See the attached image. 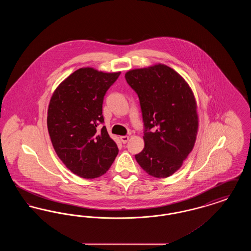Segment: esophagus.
<instances>
[{
	"mask_svg": "<svg viewBox=\"0 0 251 251\" xmlns=\"http://www.w3.org/2000/svg\"><path fill=\"white\" fill-rule=\"evenodd\" d=\"M120 140H121V142H122V143L126 144L128 142V140H129V136H127V135L120 136Z\"/></svg>",
	"mask_w": 251,
	"mask_h": 251,
	"instance_id": "34e87169",
	"label": "esophagus"
}]
</instances>
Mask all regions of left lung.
Wrapping results in <instances>:
<instances>
[{"label": "left lung", "instance_id": "left-lung-1", "mask_svg": "<svg viewBox=\"0 0 251 251\" xmlns=\"http://www.w3.org/2000/svg\"><path fill=\"white\" fill-rule=\"evenodd\" d=\"M125 79L139 98L143 118L145 147L135 159L149 175L169 177L181 167L197 137L199 118L191 88L162 64L129 71Z\"/></svg>", "mask_w": 251, "mask_h": 251}]
</instances>
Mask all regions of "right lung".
Listing matches in <instances>:
<instances>
[{
	"label": "right lung",
	"mask_w": 251,
	"mask_h": 251,
	"mask_svg": "<svg viewBox=\"0 0 251 251\" xmlns=\"http://www.w3.org/2000/svg\"><path fill=\"white\" fill-rule=\"evenodd\" d=\"M120 72L105 73L82 68L55 89L48 109L49 134L60 160L84 179L106 173L119 153L109 136L102 116V102Z\"/></svg>",
	"instance_id": "right-lung-1"
}]
</instances>
